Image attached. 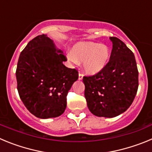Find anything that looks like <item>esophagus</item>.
<instances>
[{"instance_id":"obj_1","label":"esophagus","mask_w":152,"mask_h":152,"mask_svg":"<svg viewBox=\"0 0 152 152\" xmlns=\"http://www.w3.org/2000/svg\"><path fill=\"white\" fill-rule=\"evenodd\" d=\"M83 78V75L81 73L78 74V80H82Z\"/></svg>"}]
</instances>
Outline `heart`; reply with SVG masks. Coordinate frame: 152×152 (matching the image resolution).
Instances as JSON below:
<instances>
[{"label": "heart", "mask_w": 152, "mask_h": 152, "mask_svg": "<svg viewBox=\"0 0 152 152\" xmlns=\"http://www.w3.org/2000/svg\"><path fill=\"white\" fill-rule=\"evenodd\" d=\"M110 52L107 45L97 42H86L75 45L72 53H68V59L74 63L83 62L84 71L88 75H95L107 66Z\"/></svg>", "instance_id": "b5f03b06"}]
</instances>
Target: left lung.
Instances as JSON below:
<instances>
[{"instance_id":"8db88e82","label":"left lung","mask_w":152,"mask_h":152,"mask_svg":"<svg viewBox=\"0 0 152 152\" xmlns=\"http://www.w3.org/2000/svg\"><path fill=\"white\" fill-rule=\"evenodd\" d=\"M110 61L101 72L84 76V96L89 110L99 117L117 116L131 106L139 87V72L133 52L122 40L110 37Z\"/></svg>"}]
</instances>
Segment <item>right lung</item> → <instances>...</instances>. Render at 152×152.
Returning <instances> with one entry per match:
<instances>
[{"label": "right lung", "mask_w": 152, "mask_h": 152, "mask_svg": "<svg viewBox=\"0 0 152 152\" xmlns=\"http://www.w3.org/2000/svg\"><path fill=\"white\" fill-rule=\"evenodd\" d=\"M64 61L63 52L44 34L29 41L21 52L16 71L17 91L36 117H58L65 110L68 91L78 78V72L64 66Z\"/></svg>", "instance_id": "obj_1"}]
</instances>
